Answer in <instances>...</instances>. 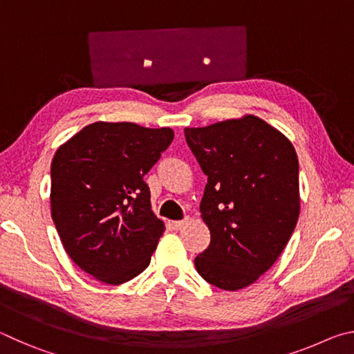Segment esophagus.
Returning <instances> with one entry per match:
<instances>
[{"label": "esophagus", "instance_id": "obj_1", "mask_svg": "<svg viewBox=\"0 0 354 354\" xmlns=\"http://www.w3.org/2000/svg\"><path fill=\"white\" fill-rule=\"evenodd\" d=\"M189 223V218H185V220H178V221H171V226H173V230H176V231H179V230H183V227Z\"/></svg>", "mask_w": 354, "mask_h": 354}]
</instances>
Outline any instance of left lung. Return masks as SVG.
Instances as JSON below:
<instances>
[{"instance_id":"left-lung-1","label":"left lung","mask_w":354,"mask_h":354,"mask_svg":"<svg viewBox=\"0 0 354 354\" xmlns=\"http://www.w3.org/2000/svg\"><path fill=\"white\" fill-rule=\"evenodd\" d=\"M184 136L207 176L200 212L211 243L195 257L196 272L218 289H243L273 266L295 230V148L254 115L185 128Z\"/></svg>"}]
</instances>
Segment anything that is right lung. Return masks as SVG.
<instances>
[{"mask_svg": "<svg viewBox=\"0 0 354 354\" xmlns=\"http://www.w3.org/2000/svg\"><path fill=\"white\" fill-rule=\"evenodd\" d=\"M173 137L170 128L97 122L53 158V221L71 261L101 283H127L149 266L165 227L143 176Z\"/></svg>", "mask_w": 354, "mask_h": 354, "instance_id": "right-lung-1", "label": "right lung"}]
</instances>
